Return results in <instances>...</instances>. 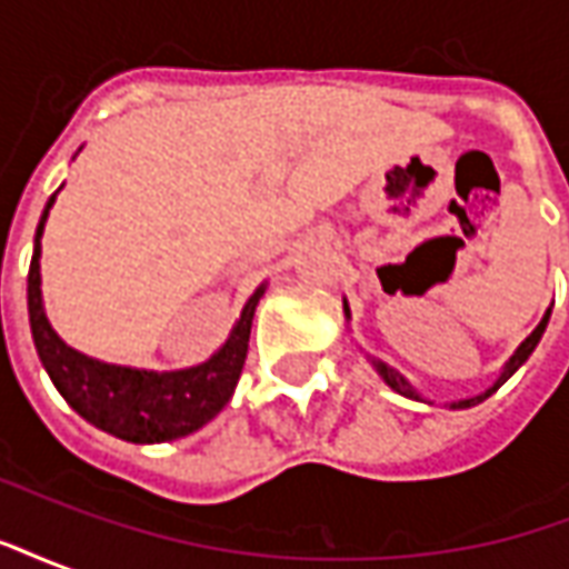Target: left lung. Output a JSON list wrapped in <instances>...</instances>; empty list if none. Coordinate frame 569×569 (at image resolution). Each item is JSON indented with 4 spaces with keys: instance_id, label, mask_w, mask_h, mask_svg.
<instances>
[{
    "instance_id": "8db88e82",
    "label": "left lung",
    "mask_w": 569,
    "mask_h": 569,
    "mask_svg": "<svg viewBox=\"0 0 569 569\" xmlns=\"http://www.w3.org/2000/svg\"><path fill=\"white\" fill-rule=\"evenodd\" d=\"M345 313H347V317H350V310H347V305H345ZM549 313H551V310H546V317L539 320L537 329H533V332L527 335L525 341H521V347H518V350H515V353H512V359L506 362V369L500 371V378L493 381V387H488V390H485V393H481V396H472V399H460V402H451V408H472V406H478V402H485V399H488L490 393H497L502 383L509 381L515 371L525 366L527 357H530V353L537 350L539 338H542V332H546V326H549ZM375 369H378V375H381L383 383H387L390 390H396V393H399V396H408V399H420L418 390H415V387H411V383H408L406 378H402V375H399V371H396V369H390V366H383V362H378V359H375Z\"/></svg>"
}]
</instances>
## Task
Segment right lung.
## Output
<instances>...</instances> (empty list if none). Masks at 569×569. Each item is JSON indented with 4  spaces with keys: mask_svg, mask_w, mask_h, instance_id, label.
<instances>
[{
    "mask_svg": "<svg viewBox=\"0 0 569 569\" xmlns=\"http://www.w3.org/2000/svg\"><path fill=\"white\" fill-rule=\"evenodd\" d=\"M54 198L57 194H51L36 228V249H32L30 273H27V308H30V329L39 359L60 396L88 423L112 432L118 439L137 441V445L182 439L203 423H210L228 406L240 381L249 350V329H252L256 305L264 296V286L252 292L247 308L240 310V320L231 329V338L203 366L186 371H146L84 357L67 341H60V335L51 329L42 308V273H39L42 243L39 240H42L44 219L54 207Z\"/></svg>",
    "mask_w": 569,
    "mask_h": 569,
    "instance_id": "right-lung-1",
    "label": "right lung"
}]
</instances>
